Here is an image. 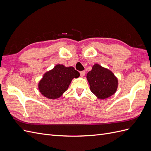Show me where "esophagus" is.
Returning <instances> with one entry per match:
<instances>
[{
	"instance_id": "34e87169",
	"label": "esophagus",
	"mask_w": 151,
	"mask_h": 151,
	"mask_svg": "<svg viewBox=\"0 0 151 151\" xmlns=\"http://www.w3.org/2000/svg\"><path fill=\"white\" fill-rule=\"evenodd\" d=\"M85 71H81L80 72V76L81 77H84L85 76Z\"/></svg>"
}]
</instances>
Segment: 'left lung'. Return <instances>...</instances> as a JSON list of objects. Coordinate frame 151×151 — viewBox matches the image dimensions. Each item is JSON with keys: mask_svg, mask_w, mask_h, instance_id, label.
I'll return each instance as SVG.
<instances>
[{"mask_svg": "<svg viewBox=\"0 0 151 151\" xmlns=\"http://www.w3.org/2000/svg\"><path fill=\"white\" fill-rule=\"evenodd\" d=\"M90 89L99 99H105L116 92L118 80L113 73L98 64L93 65L87 74Z\"/></svg>", "mask_w": 151, "mask_h": 151, "instance_id": "1", "label": "left lung"}]
</instances>
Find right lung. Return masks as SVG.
<instances>
[{
    "label": "right lung",
    "instance_id": "add662e5",
    "mask_svg": "<svg viewBox=\"0 0 151 151\" xmlns=\"http://www.w3.org/2000/svg\"><path fill=\"white\" fill-rule=\"evenodd\" d=\"M79 76V72L73 67L57 65L52 70L45 73L39 83V90L46 98H58L67 91L72 80Z\"/></svg>",
    "mask_w": 151,
    "mask_h": 151
}]
</instances>
